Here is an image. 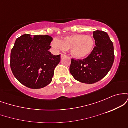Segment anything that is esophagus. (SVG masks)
I'll use <instances>...</instances> for the list:
<instances>
[{
  "label": "esophagus",
  "mask_w": 128,
  "mask_h": 128,
  "mask_svg": "<svg viewBox=\"0 0 128 128\" xmlns=\"http://www.w3.org/2000/svg\"><path fill=\"white\" fill-rule=\"evenodd\" d=\"M65 56H66V55H64V54H61V59H62V58H64Z\"/></svg>",
  "instance_id": "esophagus-1"
}]
</instances>
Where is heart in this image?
<instances>
[{"instance_id":"obj_1","label":"heart","mask_w":128,"mask_h":128,"mask_svg":"<svg viewBox=\"0 0 128 128\" xmlns=\"http://www.w3.org/2000/svg\"><path fill=\"white\" fill-rule=\"evenodd\" d=\"M94 44V40L92 36L84 34L67 36L61 40L55 38L51 42V46L55 50L70 49V55L78 60L88 56L93 50Z\"/></svg>"}]
</instances>
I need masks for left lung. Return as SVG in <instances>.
<instances>
[{"mask_svg": "<svg viewBox=\"0 0 128 128\" xmlns=\"http://www.w3.org/2000/svg\"><path fill=\"white\" fill-rule=\"evenodd\" d=\"M95 46L92 54L83 60H72L70 72L73 77L82 83L92 84L108 74L114 61L113 43L106 32H93Z\"/></svg>", "mask_w": 128, "mask_h": 128, "instance_id": "8db88e82", "label": "left lung"}]
</instances>
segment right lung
Returning <instances> with one entry per match:
<instances>
[{
	"label": "right lung",
	"instance_id": "add662e5",
	"mask_svg": "<svg viewBox=\"0 0 128 128\" xmlns=\"http://www.w3.org/2000/svg\"><path fill=\"white\" fill-rule=\"evenodd\" d=\"M52 37L24 34L16 40L11 50L10 66L16 78L32 89L45 87L52 82L61 55L49 52Z\"/></svg>",
	"mask_w": 128,
	"mask_h": 128
}]
</instances>
